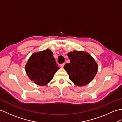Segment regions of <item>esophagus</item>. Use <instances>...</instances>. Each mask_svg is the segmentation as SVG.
<instances>
[{
	"label": "esophagus",
	"instance_id": "obj_1",
	"mask_svg": "<svg viewBox=\"0 0 122 122\" xmlns=\"http://www.w3.org/2000/svg\"><path fill=\"white\" fill-rule=\"evenodd\" d=\"M64 65H65V63H62V64H61L60 65V67H64Z\"/></svg>",
	"mask_w": 122,
	"mask_h": 122
}]
</instances>
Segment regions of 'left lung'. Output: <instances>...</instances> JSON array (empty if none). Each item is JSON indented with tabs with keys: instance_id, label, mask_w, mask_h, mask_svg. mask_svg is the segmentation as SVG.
Listing matches in <instances>:
<instances>
[{
	"instance_id": "obj_1",
	"label": "left lung",
	"mask_w": 122,
	"mask_h": 122,
	"mask_svg": "<svg viewBox=\"0 0 122 122\" xmlns=\"http://www.w3.org/2000/svg\"><path fill=\"white\" fill-rule=\"evenodd\" d=\"M70 62L64 66L70 80L78 86H84L92 81L96 75L98 66L95 59L83 51H73L67 53Z\"/></svg>"
}]
</instances>
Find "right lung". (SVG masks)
Segmentation results:
<instances>
[{"mask_svg": "<svg viewBox=\"0 0 122 122\" xmlns=\"http://www.w3.org/2000/svg\"><path fill=\"white\" fill-rule=\"evenodd\" d=\"M25 68L30 80L42 86L49 83L59 69L53 52L49 49L34 53L28 60Z\"/></svg>", "mask_w": 122, "mask_h": 122, "instance_id": "right-lung-1", "label": "right lung"}]
</instances>
